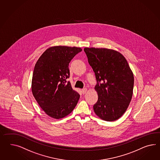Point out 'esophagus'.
<instances>
[{"label":"esophagus","instance_id":"esophagus-1","mask_svg":"<svg viewBox=\"0 0 160 160\" xmlns=\"http://www.w3.org/2000/svg\"><path fill=\"white\" fill-rule=\"evenodd\" d=\"M82 94H84L86 93L87 91V89L86 88H83V89L82 90Z\"/></svg>","mask_w":160,"mask_h":160}]
</instances>
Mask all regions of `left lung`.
Listing matches in <instances>:
<instances>
[{
	"label": "left lung",
	"instance_id": "8db88e82",
	"mask_svg": "<svg viewBox=\"0 0 160 160\" xmlns=\"http://www.w3.org/2000/svg\"><path fill=\"white\" fill-rule=\"evenodd\" d=\"M84 51L98 82L94 89L98 98L94 111L104 121H116L125 112L131 101L133 73L125 58L115 50L84 48Z\"/></svg>",
	"mask_w": 160,
	"mask_h": 160
}]
</instances>
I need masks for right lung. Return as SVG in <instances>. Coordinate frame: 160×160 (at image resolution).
Returning a JSON list of instances; mask_svg holds the SVG:
<instances>
[{
    "instance_id": "obj_1",
    "label": "right lung",
    "mask_w": 160,
    "mask_h": 160,
    "mask_svg": "<svg viewBox=\"0 0 160 160\" xmlns=\"http://www.w3.org/2000/svg\"><path fill=\"white\" fill-rule=\"evenodd\" d=\"M81 48L54 46L48 48L35 65L31 91L39 107L49 117L68 116L78 104L80 95L70 82L69 64Z\"/></svg>"
}]
</instances>
